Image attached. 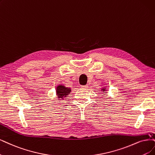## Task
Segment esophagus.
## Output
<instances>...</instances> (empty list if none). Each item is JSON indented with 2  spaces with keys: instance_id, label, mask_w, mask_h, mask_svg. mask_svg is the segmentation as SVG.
Wrapping results in <instances>:
<instances>
[{
  "instance_id": "34e87169",
  "label": "esophagus",
  "mask_w": 155,
  "mask_h": 155,
  "mask_svg": "<svg viewBox=\"0 0 155 155\" xmlns=\"http://www.w3.org/2000/svg\"><path fill=\"white\" fill-rule=\"evenodd\" d=\"M88 85H81V87L82 88V89H87L88 88Z\"/></svg>"
}]
</instances>
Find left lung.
<instances>
[{"instance_id":"obj_1","label":"left lung","mask_w":155,"mask_h":155,"mask_svg":"<svg viewBox=\"0 0 155 155\" xmlns=\"http://www.w3.org/2000/svg\"><path fill=\"white\" fill-rule=\"evenodd\" d=\"M100 91H102V92H106V91H107V89L106 87H103L101 89V90Z\"/></svg>"}]
</instances>
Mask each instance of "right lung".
I'll return each instance as SVG.
<instances>
[{
  "label": "right lung",
  "mask_w": 155,
  "mask_h": 155,
  "mask_svg": "<svg viewBox=\"0 0 155 155\" xmlns=\"http://www.w3.org/2000/svg\"><path fill=\"white\" fill-rule=\"evenodd\" d=\"M71 89L66 87L64 85L59 84L56 87V96L58 100H64L70 94Z\"/></svg>",
  "instance_id": "obj_1"
}]
</instances>
